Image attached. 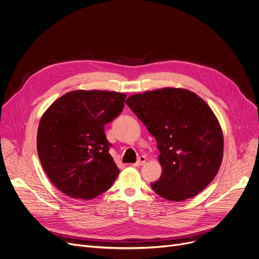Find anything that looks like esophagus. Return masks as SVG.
<instances>
[{
  "instance_id": "34e87169",
  "label": "esophagus",
  "mask_w": 259,
  "mask_h": 259,
  "mask_svg": "<svg viewBox=\"0 0 259 259\" xmlns=\"http://www.w3.org/2000/svg\"><path fill=\"white\" fill-rule=\"evenodd\" d=\"M146 156H144V155H142V156H140L139 157V159H138V161L135 162V164H133V166L134 167H140V166H143L145 162H146Z\"/></svg>"
}]
</instances>
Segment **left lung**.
<instances>
[{
	"label": "left lung",
	"mask_w": 259,
	"mask_h": 259,
	"mask_svg": "<svg viewBox=\"0 0 259 259\" xmlns=\"http://www.w3.org/2000/svg\"><path fill=\"white\" fill-rule=\"evenodd\" d=\"M126 104L157 143L162 173L153 191L171 201L201 192L224 156L223 130L209 105L192 91L171 87L133 94Z\"/></svg>",
	"instance_id": "8db88e82"
}]
</instances>
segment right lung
Masks as SVG:
<instances>
[{
  "mask_svg": "<svg viewBox=\"0 0 259 259\" xmlns=\"http://www.w3.org/2000/svg\"><path fill=\"white\" fill-rule=\"evenodd\" d=\"M125 99L115 91L74 90L54 101L40 117L37 154L64 194L88 200L116 180L119 169L109 153L104 126L121 112Z\"/></svg>",
  "mask_w": 259,
  "mask_h": 259,
  "instance_id": "add662e5",
  "label": "right lung"
}]
</instances>
